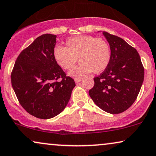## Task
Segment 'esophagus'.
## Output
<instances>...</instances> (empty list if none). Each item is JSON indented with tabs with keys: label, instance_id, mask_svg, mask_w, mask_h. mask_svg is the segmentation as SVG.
<instances>
[{
	"label": "esophagus",
	"instance_id": "1",
	"mask_svg": "<svg viewBox=\"0 0 156 156\" xmlns=\"http://www.w3.org/2000/svg\"><path fill=\"white\" fill-rule=\"evenodd\" d=\"M81 80H82V78H76V79H75L76 84H78L79 82H80Z\"/></svg>",
	"mask_w": 156,
	"mask_h": 156
}]
</instances>
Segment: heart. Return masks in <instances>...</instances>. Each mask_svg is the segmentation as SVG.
Returning a JSON list of instances; mask_svg holds the SVG:
<instances>
[{
    "label": "heart",
    "mask_w": 156,
    "mask_h": 156,
    "mask_svg": "<svg viewBox=\"0 0 156 156\" xmlns=\"http://www.w3.org/2000/svg\"><path fill=\"white\" fill-rule=\"evenodd\" d=\"M65 44V47L55 46L53 56L58 65L66 70L73 68L80 58L81 63L69 72L73 77H80L92 71L94 74L102 73L110 63V45L102 38L76 36L67 38Z\"/></svg>",
    "instance_id": "1"
}]
</instances>
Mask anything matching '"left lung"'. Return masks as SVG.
<instances>
[{
    "instance_id": "obj_1",
    "label": "left lung",
    "mask_w": 156,
    "mask_h": 156,
    "mask_svg": "<svg viewBox=\"0 0 156 156\" xmlns=\"http://www.w3.org/2000/svg\"><path fill=\"white\" fill-rule=\"evenodd\" d=\"M110 46L108 67L94 78V85L89 91L99 108L111 114L127 110L137 98L144 80V67L135 48L125 40L103 31Z\"/></svg>"
}]
</instances>
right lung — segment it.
I'll return each mask as SVG.
<instances>
[{"label":"right lung","mask_w":156,"mask_h":156,"mask_svg":"<svg viewBox=\"0 0 156 156\" xmlns=\"http://www.w3.org/2000/svg\"><path fill=\"white\" fill-rule=\"evenodd\" d=\"M56 41L53 34L38 36L20 53L11 72L12 87L19 103L40 119L52 118L62 112L75 87L74 80L54 59Z\"/></svg>","instance_id":"obj_1"}]
</instances>
